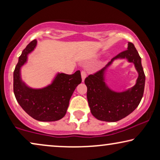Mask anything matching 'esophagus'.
Segmentation results:
<instances>
[{
	"label": "esophagus",
	"instance_id": "obj_1",
	"mask_svg": "<svg viewBox=\"0 0 160 160\" xmlns=\"http://www.w3.org/2000/svg\"><path fill=\"white\" fill-rule=\"evenodd\" d=\"M81 75H82V82H84V79H85V78H86V76H87V73H86V72H85L84 71H82V72H81Z\"/></svg>",
	"mask_w": 160,
	"mask_h": 160
}]
</instances>
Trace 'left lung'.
Segmentation results:
<instances>
[{"mask_svg":"<svg viewBox=\"0 0 160 160\" xmlns=\"http://www.w3.org/2000/svg\"><path fill=\"white\" fill-rule=\"evenodd\" d=\"M126 58L134 64L139 76L134 86L123 92L113 91L105 83V73L113 61ZM146 76L141 58L134 44L128 42V49L114 57L106 67L84 80L87 97L92 114L100 121L114 122L130 114L143 98Z\"/></svg>","mask_w":160,"mask_h":160,"instance_id":"8db88e82","label":"left lung"}]
</instances>
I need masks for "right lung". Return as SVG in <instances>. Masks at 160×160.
I'll use <instances>...</instances> for the list:
<instances>
[{"label":"right lung","mask_w":160,"mask_h":160,"mask_svg":"<svg viewBox=\"0 0 160 160\" xmlns=\"http://www.w3.org/2000/svg\"><path fill=\"white\" fill-rule=\"evenodd\" d=\"M36 45L37 41H32L19 57L14 71V93L19 106L32 118L41 122L58 121L64 117L70 99L82 82L81 73L80 71L71 75L58 73L51 84L43 88L28 86L22 79L21 68Z\"/></svg>","instance_id":"obj_1"}]
</instances>
